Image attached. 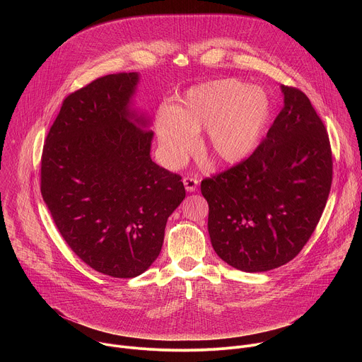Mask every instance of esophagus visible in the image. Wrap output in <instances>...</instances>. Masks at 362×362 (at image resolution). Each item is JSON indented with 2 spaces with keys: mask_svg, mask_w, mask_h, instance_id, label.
I'll return each mask as SVG.
<instances>
[{
  "mask_svg": "<svg viewBox=\"0 0 362 362\" xmlns=\"http://www.w3.org/2000/svg\"><path fill=\"white\" fill-rule=\"evenodd\" d=\"M183 185H185V189L187 192H194L197 185H199V182L196 179H193V177H185L183 179Z\"/></svg>",
  "mask_w": 362,
  "mask_h": 362,
  "instance_id": "34e87169",
  "label": "esophagus"
}]
</instances>
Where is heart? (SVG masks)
Masks as SVG:
<instances>
[{
	"instance_id": "b5f03b06",
	"label": "heart",
	"mask_w": 362,
	"mask_h": 362,
	"mask_svg": "<svg viewBox=\"0 0 362 362\" xmlns=\"http://www.w3.org/2000/svg\"><path fill=\"white\" fill-rule=\"evenodd\" d=\"M272 105L262 87L223 78L197 84L186 91L179 107L162 105L156 133L163 160L180 168L196 150L197 134L206 130V148L222 165L246 160L261 141Z\"/></svg>"
}]
</instances>
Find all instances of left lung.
<instances>
[{
	"label": "left lung",
	"mask_w": 362,
	"mask_h": 362,
	"mask_svg": "<svg viewBox=\"0 0 362 362\" xmlns=\"http://www.w3.org/2000/svg\"><path fill=\"white\" fill-rule=\"evenodd\" d=\"M284 109L238 166L202 182L211 242L228 265L265 272L285 265L314 233L331 190L325 126L298 88L281 86Z\"/></svg>",
	"instance_id": "obj_1"
}]
</instances>
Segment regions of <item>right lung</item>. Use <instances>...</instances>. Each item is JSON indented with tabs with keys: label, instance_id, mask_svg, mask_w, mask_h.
<instances>
[{
	"label": "right lung",
	"instance_id": "add662e5",
	"mask_svg": "<svg viewBox=\"0 0 362 362\" xmlns=\"http://www.w3.org/2000/svg\"><path fill=\"white\" fill-rule=\"evenodd\" d=\"M139 73L100 77L71 93L41 158V194L80 259L115 278L158 259L169 216L186 196L180 176L150 158L153 132L134 105Z\"/></svg>",
	"mask_w": 362,
	"mask_h": 362
}]
</instances>
